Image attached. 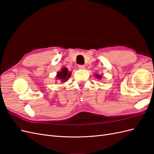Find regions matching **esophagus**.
Returning a JSON list of instances; mask_svg holds the SVG:
<instances>
[{
	"label": "esophagus",
	"mask_w": 154,
	"mask_h": 154,
	"mask_svg": "<svg viewBox=\"0 0 154 154\" xmlns=\"http://www.w3.org/2000/svg\"><path fill=\"white\" fill-rule=\"evenodd\" d=\"M78 67L80 69H84L85 68V66H84V65H79Z\"/></svg>",
	"instance_id": "34e87169"
}]
</instances>
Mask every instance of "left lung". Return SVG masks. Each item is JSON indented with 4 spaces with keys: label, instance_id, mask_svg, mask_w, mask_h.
I'll use <instances>...</instances> for the list:
<instances>
[{
    "label": "left lung",
    "instance_id": "1",
    "mask_svg": "<svg viewBox=\"0 0 154 154\" xmlns=\"http://www.w3.org/2000/svg\"><path fill=\"white\" fill-rule=\"evenodd\" d=\"M96 77L98 79H100V78H101L102 76L101 75H98V74H96Z\"/></svg>",
    "mask_w": 154,
    "mask_h": 154
}]
</instances>
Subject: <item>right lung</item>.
I'll list each match as a JSON object with an SVG mask.
<instances>
[{
	"label": "right lung",
	"mask_w": 154,
	"mask_h": 154,
	"mask_svg": "<svg viewBox=\"0 0 154 154\" xmlns=\"http://www.w3.org/2000/svg\"><path fill=\"white\" fill-rule=\"evenodd\" d=\"M71 72H68L67 69L64 67V68H62V71L57 72V80H59L58 81H60V82L64 83L65 82H67L68 80L69 77L71 76Z\"/></svg>",
	"instance_id": "obj_1"
}]
</instances>
